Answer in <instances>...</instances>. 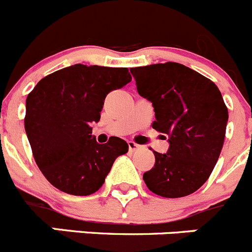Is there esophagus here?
<instances>
[{"instance_id": "obj_1", "label": "esophagus", "mask_w": 252, "mask_h": 252, "mask_svg": "<svg viewBox=\"0 0 252 252\" xmlns=\"http://www.w3.org/2000/svg\"><path fill=\"white\" fill-rule=\"evenodd\" d=\"M138 148H140V145L135 143L133 141H128V150H130V152H133V151L138 150Z\"/></svg>"}]
</instances>
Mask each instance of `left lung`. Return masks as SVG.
Instances as JSON below:
<instances>
[{"instance_id": "obj_1", "label": "left lung", "mask_w": 252, "mask_h": 252, "mask_svg": "<svg viewBox=\"0 0 252 252\" xmlns=\"http://www.w3.org/2000/svg\"><path fill=\"white\" fill-rule=\"evenodd\" d=\"M138 94L152 102V127L168 135L167 153L153 151L155 167L143 174L151 191L181 198L200 188L218 162L229 115L210 79L179 63L131 68Z\"/></svg>"}]
</instances>
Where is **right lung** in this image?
I'll return each instance as SVG.
<instances>
[{
  "label": "right lung",
  "mask_w": 252,
  "mask_h": 252,
  "mask_svg": "<svg viewBox=\"0 0 252 252\" xmlns=\"http://www.w3.org/2000/svg\"><path fill=\"white\" fill-rule=\"evenodd\" d=\"M131 81L127 68L75 65L49 74L26 100L25 128L35 163L52 186L71 195L101 188L126 141L92 135L106 95Z\"/></svg>",
  "instance_id": "obj_1"
}]
</instances>
